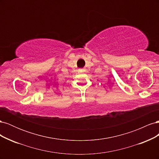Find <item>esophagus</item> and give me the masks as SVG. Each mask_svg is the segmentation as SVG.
Segmentation results:
<instances>
[{
    "instance_id": "esophagus-1",
    "label": "esophagus",
    "mask_w": 159,
    "mask_h": 159,
    "mask_svg": "<svg viewBox=\"0 0 159 159\" xmlns=\"http://www.w3.org/2000/svg\"><path fill=\"white\" fill-rule=\"evenodd\" d=\"M79 70H80V71H84L85 70L82 68V69H79Z\"/></svg>"
}]
</instances>
